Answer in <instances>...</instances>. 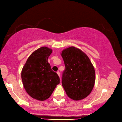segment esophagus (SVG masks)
Listing matches in <instances>:
<instances>
[{"mask_svg": "<svg viewBox=\"0 0 122 122\" xmlns=\"http://www.w3.org/2000/svg\"><path fill=\"white\" fill-rule=\"evenodd\" d=\"M57 75H58V76H59V77H60V76H61V75H60V72H59V71H57Z\"/></svg>", "mask_w": 122, "mask_h": 122, "instance_id": "esophagus-1", "label": "esophagus"}]
</instances>
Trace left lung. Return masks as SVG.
I'll list each match as a JSON object with an SVG mask.
<instances>
[{
  "label": "left lung",
  "mask_w": 122,
  "mask_h": 122,
  "mask_svg": "<svg viewBox=\"0 0 122 122\" xmlns=\"http://www.w3.org/2000/svg\"><path fill=\"white\" fill-rule=\"evenodd\" d=\"M65 69L61 83L66 94L73 100L84 99L90 94L95 82L94 67L87 55L75 47L61 51Z\"/></svg>",
  "instance_id": "obj_1"
}]
</instances>
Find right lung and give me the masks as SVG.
Returning <instances> with one entry per match:
<instances>
[{"label": "right lung", "instance_id": "right-lung-1", "mask_svg": "<svg viewBox=\"0 0 122 122\" xmlns=\"http://www.w3.org/2000/svg\"><path fill=\"white\" fill-rule=\"evenodd\" d=\"M52 50L41 47L33 52L22 70L21 78L26 92L39 101L48 99L60 83V78L51 69L48 58Z\"/></svg>", "mask_w": 122, "mask_h": 122}]
</instances>
